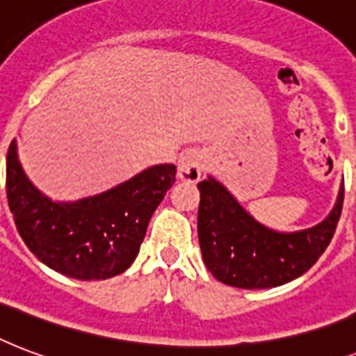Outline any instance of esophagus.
<instances>
[{
	"instance_id": "34e87169",
	"label": "esophagus",
	"mask_w": 356,
	"mask_h": 356,
	"mask_svg": "<svg viewBox=\"0 0 356 356\" xmlns=\"http://www.w3.org/2000/svg\"><path fill=\"white\" fill-rule=\"evenodd\" d=\"M204 165H206V158L200 150H195V148L186 150L178 161V178L189 184H197L202 176Z\"/></svg>"
}]
</instances>
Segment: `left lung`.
I'll return each mask as SVG.
<instances>
[{
    "instance_id": "8db88e82",
    "label": "left lung",
    "mask_w": 356,
    "mask_h": 356,
    "mask_svg": "<svg viewBox=\"0 0 356 356\" xmlns=\"http://www.w3.org/2000/svg\"><path fill=\"white\" fill-rule=\"evenodd\" d=\"M198 243L208 271L243 290L277 288L301 277L318 261L334 236L343 204V184L332 211L299 232H277L250 216L213 176L198 184Z\"/></svg>"
}]
</instances>
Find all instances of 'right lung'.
I'll return each instance as SVG.
<instances>
[{
	"label": "right lung",
	"mask_w": 356,
	"mask_h": 356,
	"mask_svg": "<svg viewBox=\"0 0 356 356\" xmlns=\"http://www.w3.org/2000/svg\"><path fill=\"white\" fill-rule=\"evenodd\" d=\"M175 180V165H154L100 195L57 202L27 178L16 140L7 152V200L18 234L49 269L78 280H106L134 264Z\"/></svg>",
	"instance_id": "obj_1"
}]
</instances>
